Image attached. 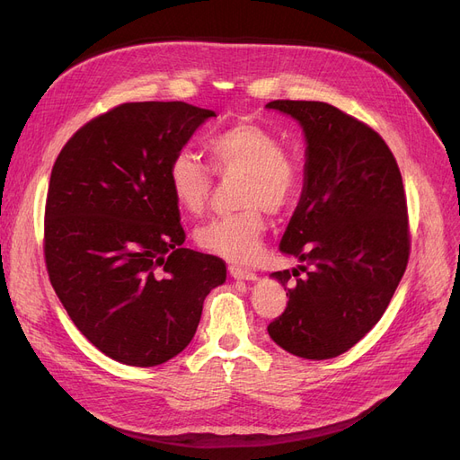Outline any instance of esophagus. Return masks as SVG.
<instances>
[{"label": "esophagus", "mask_w": 460, "mask_h": 460, "mask_svg": "<svg viewBox=\"0 0 460 460\" xmlns=\"http://www.w3.org/2000/svg\"><path fill=\"white\" fill-rule=\"evenodd\" d=\"M228 272L232 278H235V280H257V274L247 270V269H242L238 267V264H230L228 267Z\"/></svg>", "instance_id": "obj_1"}]
</instances>
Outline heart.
Segmentation results:
<instances>
[{
  "mask_svg": "<svg viewBox=\"0 0 460 460\" xmlns=\"http://www.w3.org/2000/svg\"><path fill=\"white\" fill-rule=\"evenodd\" d=\"M208 161L220 178H240L235 186L238 213L220 217L198 230L196 240L207 253L234 262L259 257L269 213H284L296 201L301 169L288 155L280 137L252 120L234 122L207 142ZM169 186L186 215L199 217L211 199L213 173L193 153L180 151L169 163Z\"/></svg>",
  "mask_w": 460,
  "mask_h": 460,
  "instance_id": "heart-1",
  "label": "heart"
}]
</instances>
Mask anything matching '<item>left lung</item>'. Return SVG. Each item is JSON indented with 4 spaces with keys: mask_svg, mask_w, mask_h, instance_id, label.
Wrapping results in <instances>:
<instances>
[{
    "mask_svg": "<svg viewBox=\"0 0 460 460\" xmlns=\"http://www.w3.org/2000/svg\"><path fill=\"white\" fill-rule=\"evenodd\" d=\"M267 107L299 120L307 137L303 193L280 242L305 264L272 274L290 288L269 333L291 355L332 358L374 328L405 274V188L392 149L363 120L323 102Z\"/></svg>",
    "mask_w": 460,
    "mask_h": 460,
    "instance_id": "obj_1",
    "label": "left lung"
}]
</instances>
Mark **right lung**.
Here are the masks:
<instances>
[{
    "mask_svg": "<svg viewBox=\"0 0 460 460\" xmlns=\"http://www.w3.org/2000/svg\"><path fill=\"white\" fill-rule=\"evenodd\" d=\"M213 111L122 103L78 128L55 159L44 259L63 307L97 349L155 367L186 349L226 262L182 247L169 163Z\"/></svg>",
    "mask_w": 460,
    "mask_h": 460,
    "instance_id": "1",
    "label": "right lung"
}]
</instances>
